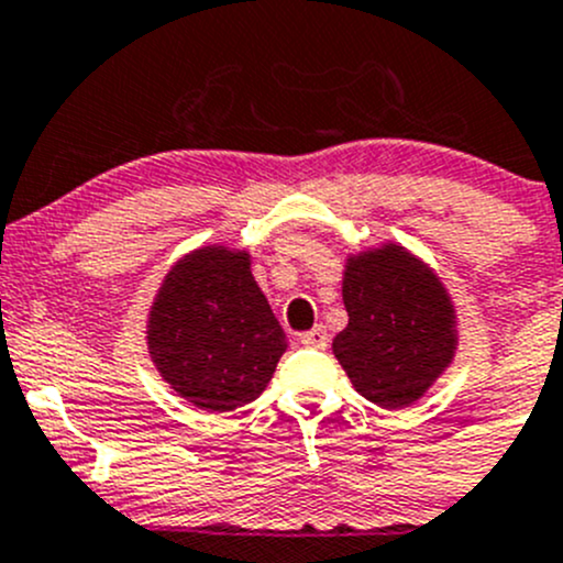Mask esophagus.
Masks as SVG:
<instances>
[{
  "instance_id": "obj_1",
  "label": "esophagus",
  "mask_w": 563,
  "mask_h": 563,
  "mask_svg": "<svg viewBox=\"0 0 563 563\" xmlns=\"http://www.w3.org/2000/svg\"><path fill=\"white\" fill-rule=\"evenodd\" d=\"M300 344H303V347H311V350H325L328 347V331L322 325H314L311 331H306L303 336H300Z\"/></svg>"
}]
</instances>
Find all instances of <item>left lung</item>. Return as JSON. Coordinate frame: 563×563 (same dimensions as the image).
<instances>
[{"label":"left lung","mask_w":563,"mask_h":563,"mask_svg":"<svg viewBox=\"0 0 563 563\" xmlns=\"http://www.w3.org/2000/svg\"><path fill=\"white\" fill-rule=\"evenodd\" d=\"M342 298L350 322L333 339V355L361 397L408 408L454 355L446 289L405 249L386 246L350 260Z\"/></svg>","instance_id":"8db88e82"}]
</instances>
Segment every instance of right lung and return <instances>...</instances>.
<instances>
[{
	"label": "right lung",
	"instance_id": "add662e5",
	"mask_svg": "<svg viewBox=\"0 0 563 563\" xmlns=\"http://www.w3.org/2000/svg\"><path fill=\"white\" fill-rule=\"evenodd\" d=\"M147 344L164 380L205 410L254 402L287 350L249 254L199 249L169 271L150 311Z\"/></svg>",
	"mask_w": 563,
	"mask_h": 563
}]
</instances>
